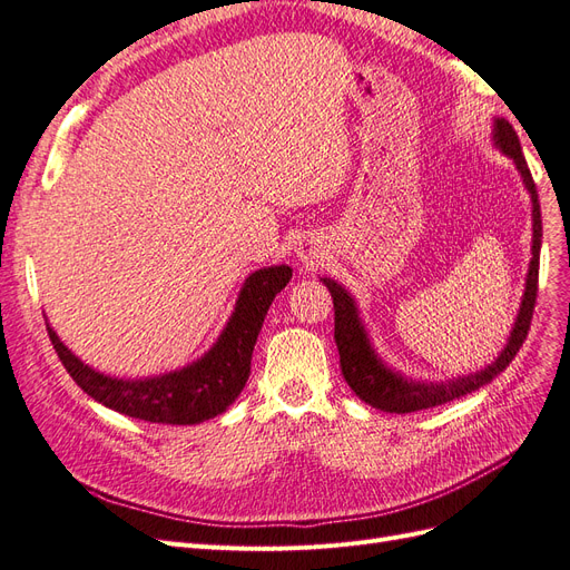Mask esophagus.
<instances>
[{"label": "esophagus", "mask_w": 570, "mask_h": 570, "mask_svg": "<svg viewBox=\"0 0 570 570\" xmlns=\"http://www.w3.org/2000/svg\"><path fill=\"white\" fill-rule=\"evenodd\" d=\"M313 257H315L313 248H307V246L301 248V259H305V263H313Z\"/></svg>", "instance_id": "esophagus-1"}]
</instances>
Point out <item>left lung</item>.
<instances>
[{
	"label": "left lung",
	"mask_w": 570,
	"mask_h": 570,
	"mask_svg": "<svg viewBox=\"0 0 570 570\" xmlns=\"http://www.w3.org/2000/svg\"><path fill=\"white\" fill-rule=\"evenodd\" d=\"M494 138L499 142V148L509 157H513L515 167H518L520 176H523V181H525V186L530 190V198H532V259H530L523 305H520V313L515 320V327L511 332L509 346L503 348V353L497 357V363L478 372V375H470V377L449 382V384L405 382L399 375H394V372H389L377 361L375 353H372V348L367 344V336L361 327V320H357V315H355V305L346 291L332 279H322L324 284H327L332 301H334V338H336V348L341 355V372H344V377L355 392V396L370 403L372 409H380L386 413H415V411L434 409V405L449 403L453 399H461L470 392H475V389L484 386L487 382H492L499 372L509 367V363L513 361L520 346L525 344L532 313H534V301H538L542 215H540L538 188H534L528 161H525L523 153H520V140H518V134L513 131V126L509 121L497 119Z\"/></svg>",
	"instance_id": "1"
}]
</instances>
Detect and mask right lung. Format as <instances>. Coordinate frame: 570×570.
<instances>
[{"mask_svg": "<svg viewBox=\"0 0 570 570\" xmlns=\"http://www.w3.org/2000/svg\"><path fill=\"white\" fill-rule=\"evenodd\" d=\"M291 282L286 265L259 269L243 286L236 313L217 346L195 365L155 380H111L90 370L47 327L61 365L88 396L128 417L159 425H195L224 413L250 377V357L274 296Z\"/></svg>", "mask_w": 570, "mask_h": 570, "instance_id": "right-lung-1", "label": "right lung"}]
</instances>
